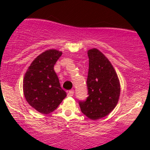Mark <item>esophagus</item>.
<instances>
[{
    "mask_svg": "<svg viewBox=\"0 0 150 150\" xmlns=\"http://www.w3.org/2000/svg\"><path fill=\"white\" fill-rule=\"evenodd\" d=\"M74 91H72V90H71V91H68V93H67V96H68V97H72L73 95H74Z\"/></svg>",
    "mask_w": 150,
    "mask_h": 150,
    "instance_id": "1",
    "label": "esophagus"
}]
</instances>
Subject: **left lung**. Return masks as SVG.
Masks as SVG:
<instances>
[{
  "instance_id": "8db88e82",
  "label": "left lung",
  "mask_w": 150,
  "mask_h": 150,
  "mask_svg": "<svg viewBox=\"0 0 150 150\" xmlns=\"http://www.w3.org/2000/svg\"><path fill=\"white\" fill-rule=\"evenodd\" d=\"M87 52L89 59L86 82L88 97L79 104L83 114L96 120L105 117L117 105L120 83L114 67L100 50L93 48Z\"/></svg>"
}]
</instances>
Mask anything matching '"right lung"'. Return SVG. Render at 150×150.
Here are the masks:
<instances>
[{
	"label": "right lung",
	"mask_w": 150,
	"mask_h": 150,
	"mask_svg": "<svg viewBox=\"0 0 150 150\" xmlns=\"http://www.w3.org/2000/svg\"><path fill=\"white\" fill-rule=\"evenodd\" d=\"M62 52L48 50L30 64L23 79V92L27 102L43 114L53 112L67 96L60 86L54 65Z\"/></svg>",
	"instance_id": "obj_1"
}]
</instances>
